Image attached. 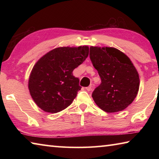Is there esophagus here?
<instances>
[{"label":"esophagus","mask_w":159,"mask_h":159,"mask_svg":"<svg viewBox=\"0 0 159 159\" xmlns=\"http://www.w3.org/2000/svg\"><path fill=\"white\" fill-rule=\"evenodd\" d=\"M85 89H86V90H87V91H88V92H89V91H90L91 90H92V86H91V85L88 86V87L85 88Z\"/></svg>","instance_id":"1"}]
</instances>
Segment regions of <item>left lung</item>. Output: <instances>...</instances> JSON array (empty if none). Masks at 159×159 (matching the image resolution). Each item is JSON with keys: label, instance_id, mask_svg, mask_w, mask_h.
I'll use <instances>...</instances> for the list:
<instances>
[{"label": "left lung", "instance_id": "8db88e82", "mask_svg": "<svg viewBox=\"0 0 159 159\" xmlns=\"http://www.w3.org/2000/svg\"><path fill=\"white\" fill-rule=\"evenodd\" d=\"M90 58L102 81L92 94L95 104L107 113L127 108L139 87V74L130 58L115 48L98 46L90 48Z\"/></svg>", "mask_w": 159, "mask_h": 159}]
</instances>
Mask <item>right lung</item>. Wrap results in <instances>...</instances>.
<instances>
[{
  "label": "right lung",
  "instance_id": "right-lung-1",
  "mask_svg": "<svg viewBox=\"0 0 159 159\" xmlns=\"http://www.w3.org/2000/svg\"><path fill=\"white\" fill-rule=\"evenodd\" d=\"M88 54L87 45L60 47L38 60L29 76L28 88L39 108L54 114L72 103L81 88L79 79L72 72L85 61Z\"/></svg>",
  "mask_w": 159,
  "mask_h": 159
}]
</instances>
